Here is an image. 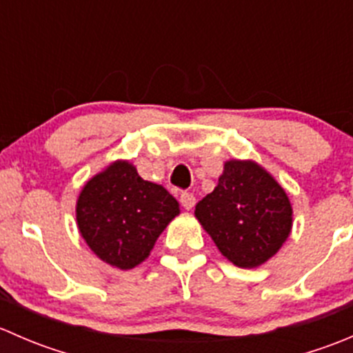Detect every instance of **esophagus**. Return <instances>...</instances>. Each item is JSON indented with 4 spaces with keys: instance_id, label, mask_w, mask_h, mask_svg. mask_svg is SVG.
I'll list each match as a JSON object with an SVG mask.
<instances>
[{
    "instance_id": "obj_1",
    "label": "esophagus",
    "mask_w": 353,
    "mask_h": 353,
    "mask_svg": "<svg viewBox=\"0 0 353 353\" xmlns=\"http://www.w3.org/2000/svg\"><path fill=\"white\" fill-rule=\"evenodd\" d=\"M194 203H196V198H194L193 193H188V191L181 193V205H183L184 208L191 210L194 206Z\"/></svg>"
}]
</instances>
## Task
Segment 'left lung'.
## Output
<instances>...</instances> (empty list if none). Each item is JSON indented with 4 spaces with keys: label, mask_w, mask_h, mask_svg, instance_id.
<instances>
[{
    "label": "left lung",
    "mask_w": 353,
    "mask_h": 353,
    "mask_svg": "<svg viewBox=\"0 0 353 353\" xmlns=\"http://www.w3.org/2000/svg\"><path fill=\"white\" fill-rule=\"evenodd\" d=\"M194 215L213 243L239 268L268 261L292 229V206L283 188L251 160H229L215 190Z\"/></svg>",
    "instance_id": "left-lung-1"
}]
</instances>
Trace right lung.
<instances>
[{"mask_svg":"<svg viewBox=\"0 0 353 353\" xmlns=\"http://www.w3.org/2000/svg\"><path fill=\"white\" fill-rule=\"evenodd\" d=\"M179 203L165 188L138 176L130 162L110 163L92 177L77 203V222L88 248L109 265L131 270L148 258Z\"/></svg>","mask_w":353,"mask_h":353,"instance_id":"right-lung-1","label":"right lung"}]
</instances>
